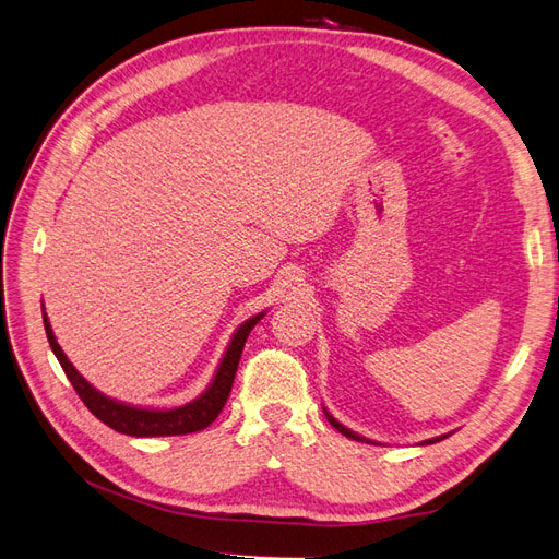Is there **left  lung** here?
<instances>
[{
	"mask_svg": "<svg viewBox=\"0 0 559 559\" xmlns=\"http://www.w3.org/2000/svg\"><path fill=\"white\" fill-rule=\"evenodd\" d=\"M326 419L331 421V427H335V429H337V431H341L343 436L352 438V441H366V438H364V436H359V433H354V431H349L347 427H343V425H341V421H337L335 417H331L329 413H326ZM443 438H448V436H438V438H431V441H425V443H436V441H443ZM366 443H370V441H366Z\"/></svg>",
	"mask_w": 559,
	"mask_h": 559,
	"instance_id": "left-lung-1",
	"label": "left lung"
}]
</instances>
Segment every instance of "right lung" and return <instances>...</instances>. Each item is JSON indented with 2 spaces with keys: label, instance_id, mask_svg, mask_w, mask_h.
Masks as SVG:
<instances>
[{
  "label": "right lung",
  "instance_id": "1",
  "mask_svg": "<svg viewBox=\"0 0 559 559\" xmlns=\"http://www.w3.org/2000/svg\"><path fill=\"white\" fill-rule=\"evenodd\" d=\"M263 317V312H259L257 317L247 319L245 324H240V329L235 331L233 341L224 354L222 364H218L216 376L212 380V384L207 386V392L198 396L195 401L181 405V408H173V411H151V408H134V405H126L118 403L105 394H99L95 386H91L86 380L79 376V370L70 364V359L64 357L62 347L58 345L53 329L48 324V317L44 312V329H46V337L48 345L53 349V354L58 357L64 376L70 378L72 386L76 389L79 399L86 403V408L99 419L105 421L107 427H111L118 433L126 436H138V438H146V436H183V433H195L202 431L205 427H210L212 421L218 417V413L224 411V405L228 401L230 386L235 380V370H238L242 349L247 343L249 331L259 324Z\"/></svg>",
  "mask_w": 559,
  "mask_h": 559
}]
</instances>
